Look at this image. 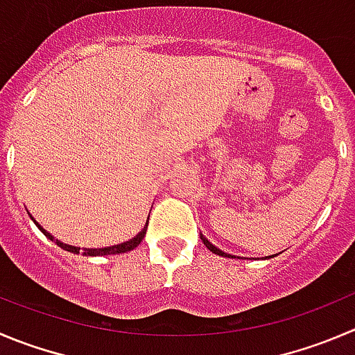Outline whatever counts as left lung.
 Here are the masks:
<instances>
[{"label": "left lung", "mask_w": 355, "mask_h": 355, "mask_svg": "<svg viewBox=\"0 0 355 355\" xmlns=\"http://www.w3.org/2000/svg\"><path fill=\"white\" fill-rule=\"evenodd\" d=\"M202 242H204V244H205V248H207L209 251H212V252H214V254H218V256H230V254H225V252H223V251H219L218 248H214V245H212L211 242H209L207 239H205V237H202Z\"/></svg>", "instance_id": "left-lung-1"}]
</instances>
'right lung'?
<instances>
[{"mask_svg":"<svg viewBox=\"0 0 355 355\" xmlns=\"http://www.w3.org/2000/svg\"><path fill=\"white\" fill-rule=\"evenodd\" d=\"M35 223H36V221H35ZM36 225H38V223H36ZM38 228H40V230L43 232V234L46 235V237L50 239V241H53V242H55L57 245H59V248H62L64 251L76 252V254H78V252H80V248H74V245H69V244H62V242L55 241V239H53L52 235L49 234V232L43 230V228H42V226H40V225H38ZM146 228H148V223H146V226H144L143 230H141L139 234L136 235V237L130 239L129 242H123V244L113 245V248H103V249H83V254H85V256H106V254H120V252L132 251V249H136L137 245L141 244V241H143V239H144V234H146Z\"/></svg>","mask_w":355,"mask_h":355,"instance_id":"add662e5","label":"right lung"}]
</instances>
